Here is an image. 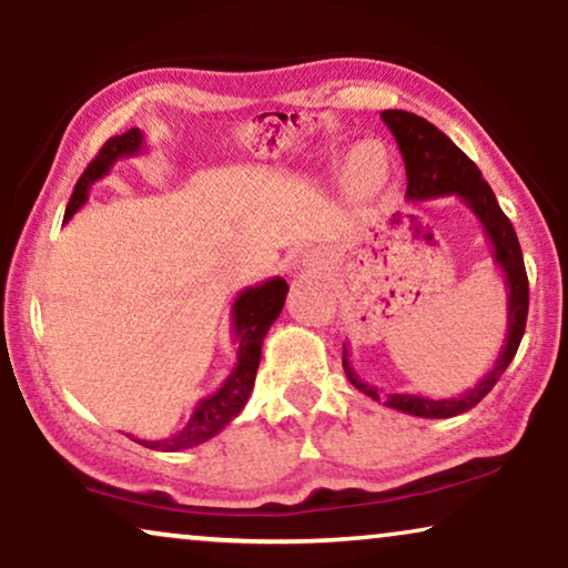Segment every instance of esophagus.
<instances>
[{
    "label": "esophagus",
    "instance_id": "34e87169",
    "mask_svg": "<svg viewBox=\"0 0 568 568\" xmlns=\"http://www.w3.org/2000/svg\"><path fill=\"white\" fill-rule=\"evenodd\" d=\"M302 266H305L307 271H317V261L313 258V255H305V261H302Z\"/></svg>",
    "mask_w": 568,
    "mask_h": 568
}]
</instances>
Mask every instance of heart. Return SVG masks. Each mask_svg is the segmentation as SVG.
<instances>
[{
    "label": "heart",
    "instance_id": "b5f03b06",
    "mask_svg": "<svg viewBox=\"0 0 568 568\" xmlns=\"http://www.w3.org/2000/svg\"><path fill=\"white\" fill-rule=\"evenodd\" d=\"M390 181L387 152L375 142H362L348 152L344 165V185L356 201H369L383 193Z\"/></svg>",
    "mask_w": 568,
    "mask_h": 568
}]
</instances>
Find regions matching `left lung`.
<instances>
[{
	"label": "left lung",
	"instance_id": "1",
	"mask_svg": "<svg viewBox=\"0 0 568 568\" xmlns=\"http://www.w3.org/2000/svg\"><path fill=\"white\" fill-rule=\"evenodd\" d=\"M385 126L393 131L398 150L406 162V199L410 204L418 201H432L442 196H457L465 206L476 214L480 227L486 232L488 245H491L494 266L504 274L507 286V333L499 356L491 364V369L478 379L470 390H465L457 398H429L418 393H385L377 385L364 383L352 367V352L344 344V372L356 390L369 395L372 400L383 403L387 408L400 410L418 418H449L470 410L486 393L499 383L504 369L515 359L519 341L525 336L527 305H530V290H527V274L523 261V247H519L517 232L501 212L491 185L484 181L480 170L476 168L468 154L460 146H455L453 139L429 123L422 115L408 111H383Z\"/></svg>",
	"mask_w": 568,
	"mask_h": 568
}]
</instances>
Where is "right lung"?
<instances>
[{"label": "right lung", "mask_w": 568, "mask_h": 568, "mask_svg": "<svg viewBox=\"0 0 568 568\" xmlns=\"http://www.w3.org/2000/svg\"><path fill=\"white\" fill-rule=\"evenodd\" d=\"M142 152L144 134L139 129H131L126 134L108 139L103 150L98 152V158L90 162L88 170L80 175V181H77L72 199H69L67 204L64 222L72 220V216L88 204V193L92 189V183L111 173L115 162L123 158H136V154ZM286 292H290V284H286L282 276H271L266 282L255 286H245V290L237 294L235 305H232V341L237 344V362L227 379H224L212 395H206V398H201L196 406H193L189 424H185L178 434H173V437L136 439L131 437V434L129 437L150 449H160V453H181V449H191L201 445V442L216 437V434L245 408L247 398H251L255 372H258L261 364L263 338H266L271 323L276 321L278 313H282Z\"/></svg>", "instance_id": "add662e5"}]
</instances>
